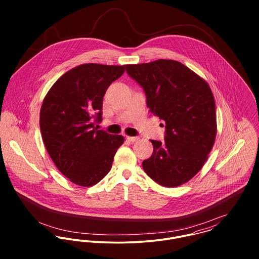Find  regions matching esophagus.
Instances as JSON below:
<instances>
[{
	"mask_svg": "<svg viewBox=\"0 0 259 259\" xmlns=\"http://www.w3.org/2000/svg\"><path fill=\"white\" fill-rule=\"evenodd\" d=\"M126 140L132 143H135V142H138L140 140V138L139 137H126Z\"/></svg>",
	"mask_w": 259,
	"mask_h": 259,
	"instance_id": "34e87169",
	"label": "esophagus"
}]
</instances>
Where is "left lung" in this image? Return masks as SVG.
Segmentation results:
<instances>
[{"mask_svg": "<svg viewBox=\"0 0 259 259\" xmlns=\"http://www.w3.org/2000/svg\"><path fill=\"white\" fill-rule=\"evenodd\" d=\"M126 72L144 88L149 111L165 121L164 142L150 140L153 152L143 161L146 174L165 187L184 185L202 168L215 142L209 84L172 60L126 65Z\"/></svg>", "mask_w": 259, "mask_h": 259, "instance_id": "8db88e82", "label": "left lung"}]
</instances>
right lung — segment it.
Here are the masks:
<instances>
[{
  "label": "right lung",
  "instance_id": "obj_1",
  "mask_svg": "<svg viewBox=\"0 0 259 259\" xmlns=\"http://www.w3.org/2000/svg\"><path fill=\"white\" fill-rule=\"evenodd\" d=\"M123 66L82 64L63 74L46 95L39 111L44 145L57 168L74 185L90 187L111 170L123 142L95 127L102 120L103 99Z\"/></svg>",
  "mask_w": 259,
  "mask_h": 259
}]
</instances>
